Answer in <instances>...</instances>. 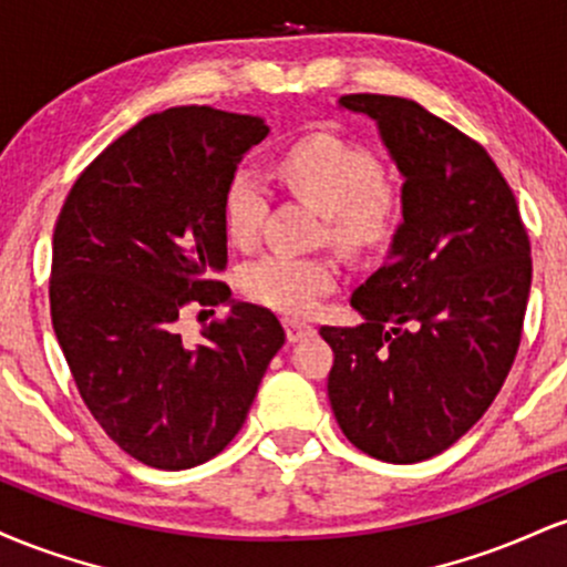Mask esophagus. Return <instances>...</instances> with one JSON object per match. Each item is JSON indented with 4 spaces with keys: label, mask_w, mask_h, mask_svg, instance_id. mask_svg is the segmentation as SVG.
<instances>
[{
    "label": "esophagus",
    "mask_w": 567,
    "mask_h": 567,
    "mask_svg": "<svg viewBox=\"0 0 567 567\" xmlns=\"http://www.w3.org/2000/svg\"><path fill=\"white\" fill-rule=\"evenodd\" d=\"M285 333H288V341H303V338H309V336H315V324H309V322H303V320H285Z\"/></svg>",
    "instance_id": "1"
}]
</instances>
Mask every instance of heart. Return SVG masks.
<instances>
[{"instance_id":"obj_1","label":"heart","mask_w":567,"mask_h":567,"mask_svg":"<svg viewBox=\"0 0 567 567\" xmlns=\"http://www.w3.org/2000/svg\"><path fill=\"white\" fill-rule=\"evenodd\" d=\"M275 173L285 192L322 213L324 234L351 256H370L394 243L405 220V199L381 178V162L360 143L336 133H309L279 152ZM269 210V194L252 173H237L224 194V224L231 243L252 245ZM330 256H271L245 269L243 288L258 303L288 315H309L336 285Z\"/></svg>"}]
</instances>
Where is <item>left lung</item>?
I'll use <instances>...</instances> for the list:
<instances>
[{"label": "left lung", "instance_id": "8db88e82", "mask_svg": "<svg viewBox=\"0 0 567 567\" xmlns=\"http://www.w3.org/2000/svg\"><path fill=\"white\" fill-rule=\"evenodd\" d=\"M379 125L405 184L386 264L351 292L354 328H320L333 349L328 396L362 453L415 464L483 419L517 357L530 243L491 154L396 95H343Z\"/></svg>", "mask_w": 567, "mask_h": 567}]
</instances>
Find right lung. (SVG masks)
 Listing matches in <instances>:
<instances>
[{
  "mask_svg": "<svg viewBox=\"0 0 567 567\" xmlns=\"http://www.w3.org/2000/svg\"><path fill=\"white\" fill-rule=\"evenodd\" d=\"M266 135L261 116L210 106L152 114L84 167L58 216V343L103 432L154 470L224 451L285 343L269 309L213 279L226 269V186ZM192 302L233 306L197 348L177 330Z\"/></svg>",
  "mask_w": 567,
  "mask_h": 567,
  "instance_id": "1",
  "label": "right lung"
}]
</instances>
